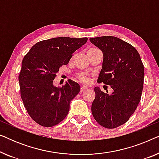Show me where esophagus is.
<instances>
[{
	"mask_svg": "<svg viewBox=\"0 0 159 159\" xmlns=\"http://www.w3.org/2000/svg\"><path fill=\"white\" fill-rule=\"evenodd\" d=\"M88 89V87H85V86H81V90H80V91H81V93L84 92V91L87 90Z\"/></svg>",
	"mask_w": 159,
	"mask_h": 159,
	"instance_id": "esophagus-1",
	"label": "esophagus"
}]
</instances>
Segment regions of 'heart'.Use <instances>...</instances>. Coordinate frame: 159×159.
Instances as JSON below:
<instances>
[{"label":"heart","instance_id":"obj_1","mask_svg":"<svg viewBox=\"0 0 159 159\" xmlns=\"http://www.w3.org/2000/svg\"><path fill=\"white\" fill-rule=\"evenodd\" d=\"M92 49V48H90ZM78 78H79L80 81L82 82H83V83H89L90 82V78H89L88 76L84 75V74H81V75H80L78 76Z\"/></svg>","mask_w":159,"mask_h":159}]
</instances>
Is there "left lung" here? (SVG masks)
I'll return each instance as SVG.
<instances>
[{"label":"left lung","mask_w":159,"mask_h":159,"mask_svg":"<svg viewBox=\"0 0 159 159\" xmlns=\"http://www.w3.org/2000/svg\"><path fill=\"white\" fill-rule=\"evenodd\" d=\"M103 53L98 83L110 85L114 92L106 94L95 87L93 116L102 127L114 129L127 122L140 101L144 66L135 48L116 37L90 38Z\"/></svg>","instance_id":"obj_1"}]
</instances>
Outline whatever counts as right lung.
Returning <instances> with one entry per match:
<instances>
[{
    "label": "right lung",
    "mask_w": 159,
    "mask_h": 159,
    "mask_svg": "<svg viewBox=\"0 0 159 159\" xmlns=\"http://www.w3.org/2000/svg\"><path fill=\"white\" fill-rule=\"evenodd\" d=\"M88 38L67 37L37 43L26 54L19 75L21 98L30 117L43 127H53L65 119L70 101L79 93L80 84L68 80L61 88L53 86L59 68Z\"/></svg>",
    "instance_id": "1"
}]
</instances>
